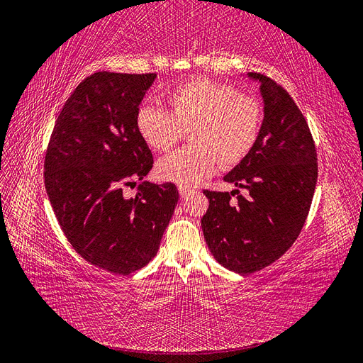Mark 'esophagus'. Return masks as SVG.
I'll use <instances>...</instances> for the list:
<instances>
[{
	"instance_id": "obj_1",
	"label": "esophagus",
	"mask_w": 363,
	"mask_h": 363,
	"mask_svg": "<svg viewBox=\"0 0 363 363\" xmlns=\"http://www.w3.org/2000/svg\"><path fill=\"white\" fill-rule=\"evenodd\" d=\"M192 191H194V189H192V188H189V186L179 184V192H180V196H182V199H183V196H186V195H189Z\"/></svg>"
}]
</instances>
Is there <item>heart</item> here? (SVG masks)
<instances>
[{
    "instance_id": "1",
    "label": "heart",
    "mask_w": 363,
    "mask_h": 363,
    "mask_svg": "<svg viewBox=\"0 0 363 363\" xmlns=\"http://www.w3.org/2000/svg\"><path fill=\"white\" fill-rule=\"evenodd\" d=\"M168 111L140 106L136 111L138 135L156 151H168L189 128L191 145L164 156L157 163L159 177L194 186L212 175L219 162L232 168L255 148L262 127V103L255 95L208 79H194L164 95Z\"/></svg>"
}]
</instances>
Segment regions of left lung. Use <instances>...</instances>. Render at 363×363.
<instances>
[{
	"instance_id": "1",
	"label": "left lung",
	"mask_w": 363,
	"mask_h": 363,
	"mask_svg": "<svg viewBox=\"0 0 363 363\" xmlns=\"http://www.w3.org/2000/svg\"><path fill=\"white\" fill-rule=\"evenodd\" d=\"M248 75L260 82L265 118L255 148L224 177L247 195L204 189L208 208L201 218L213 257L238 274L260 271L292 247L318 179L315 142L298 106L269 77Z\"/></svg>"
}]
</instances>
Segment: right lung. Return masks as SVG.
<instances>
[{
	"label": "right lung",
	"instance_id": "right-lung-1",
	"mask_svg": "<svg viewBox=\"0 0 363 363\" xmlns=\"http://www.w3.org/2000/svg\"><path fill=\"white\" fill-rule=\"evenodd\" d=\"M156 74L95 72L60 111L43 162V179L62 232L92 265L118 276L156 256L179 201L174 183L144 177L152 155L135 125ZM136 185L133 197L122 194Z\"/></svg>",
	"mask_w": 363,
	"mask_h": 363
}]
</instances>
